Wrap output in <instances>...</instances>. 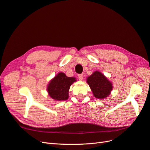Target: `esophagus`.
Here are the masks:
<instances>
[{"instance_id": "esophagus-1", "label": "esophagus", "mask_w": 150, "mask_h": 150, "mask_svg": "<svg viewBox=\"0 0 150 150\" xmlns=\"http://www.w3.org/2000/svg\"><path fill=\"white\" fill-rule=\"evenodd\" d=\"M78 78H79V79L80 81H82L83 79V74H79Z\"/></svg>"}]
</instances>
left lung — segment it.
<instances>
[{"label":"left lung","mask_w":150,"mask_h":150,"mask_svg":"<svg viewBox=\"0 0 150 150\" xmlns=\"http://www.w3.org/2000/svg\"><path fill=\"white\" fill-rule=\"evenodd\" d=\"M86 80L95 98L103 99L110 96L113 87L112 84L101 72L94 71Z\"/></svg>","instance_id":"obj_1"}]
</instances>
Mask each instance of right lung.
<instances>
[{
    "mask_svg": "<svg viewBox=\"0 0 150 150\" xmlns=\"http://www.w3.org/2000/svg\"><path fill=\"white\" fill-rule=\"evenodd\" d=\"M76 81V78L74 77H67L64 72H59L47 84L49 96L56 101L67 100L69 98L71 86Z\"/></svg>",
    "mask_w": 150,
    "mask_h": 150,
    "instance_id": "obj_1",
    "label": "right lung"
}]
</instances>
